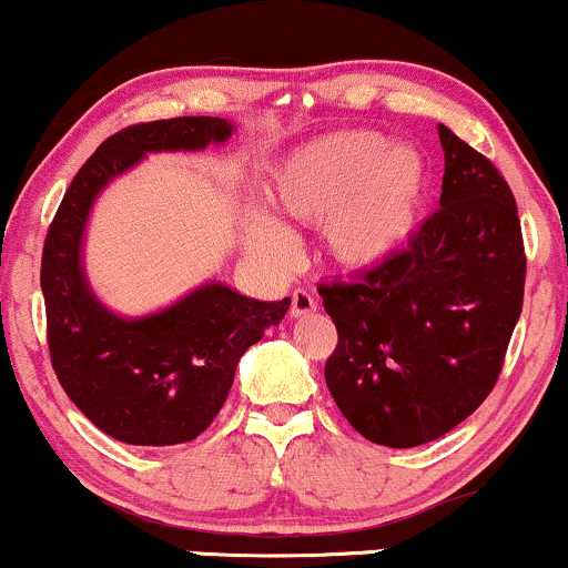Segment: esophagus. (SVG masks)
<instances>
[{
    "label": "esophagus",
    "instance_id": "34e87169",
    "mask_svg": "<svg viewBox=\"0 0 568 568\" xmlns=\"http://www.w3.org/2000/svg\"><path fill=\"white\" fill-rule=\"evenodd\" d=\"M317 310V298L312 296L310 291L296 288L291 293V315L302 317V315H312Z\"/></svg>",
    "mask_w": 568,
    "mask_h": 568
}]
</instances>
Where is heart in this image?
Returning a JSON list of instances; mask_svg holds the SVG:
<instances>
[{"label": "heart", "instance_id": "obj_1", "mask_svg": "<svg viewBox=\"0 0 568 568\" xmlns=\"http://www.w3.org/2000/svg\"><path fill=\"white\" fill-rule=\"evenodd\" d=\"M427 192L425 158L414 146H389L374 130H342L304 143L270 186L277 213L306 226L323 224L331 262L357 272L393 262L410 243ZM251 243L275 264L293 253L288 230L264 213L251 216Z\"/></svg>", "mask_w": 568, "mask_h": 568}]
</instances>
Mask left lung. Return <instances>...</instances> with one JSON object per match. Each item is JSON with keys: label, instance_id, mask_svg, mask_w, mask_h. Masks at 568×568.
Masks as SVG:
<instances>
[{"label": "left lung", "instance_id": "obj_1", "mask_svg": "<svg viewBox=\"0 0 568 568\" xmlns=\"http://www.w3.org/2000/svg\"><path fill=\"white\" fill-rule=\"evenodd\" d=\"M440 207L393 262L317 285L338 331L325 384L363 438L429 443L497 384L524 306L518 205L491 160L438 125Z\"/></svg>", "mask_w": 568, "mask_h": 568}]
</instances>
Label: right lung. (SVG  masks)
Listing matches in <instances>:
<instances>
[{
  "mask_svg": "<svg viewBox=\"0 0 568 568\" xmlns=\"http://www.w3.org/2000/svg\"><path fill=\"white\" fill-rule=\"evenodd\" d=\"M230 135L232 125L219 116L122 128L74 175L44 237L39 280L58 382L101 433L130 446H175L205 433L230 395L240 357L283 321L291 298L256 302L207 283L154 315L116 317L82 272L90 205L146 152H197Z\"/></svg>",
  "mask_w": 568,
  "mask_h": 568,
  "instance_id": "add662e5",
  "label": "right lung"
}]
</instances>
